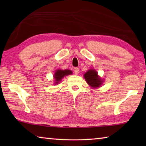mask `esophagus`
I'll return each instance as SVG.
<instances>
[{"label": "esophagus", "mask_w": 146, "mask_h": 146, "mask_svg": "<svg viewBox=\"0 0 146 146\" xmlns=\"http://www.w3.org/2000/svg\"><path fill=\"white\" fill-rule=\"evenodd\" d=\"M74 73H75V75H78L79 73V68H75L74 69Z\"/></svg>", "instance_id": "obj_1"}]
</instances>
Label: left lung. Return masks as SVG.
<instances>
[{"mask_svg":"<svg viewBox=\"0 0 146 146\" xmlns=\"http://www.w3.org/2000/svg\"><path fill=\"white\" fill-rule=\"evenodd\" d=\"M85 80L90 86L93 88H99L104 82L98 75V73L95 70H90L84 75Z\"/></svg>","mask_w":146,"mask_h":146,"instance_id":"left-lung-1","label":"left lung"}]
</instances>
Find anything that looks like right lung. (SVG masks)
I'll return each instance as SVG.
<instances>
[{
    "label": "right lung",
    "instance_id": "1",
    "mask_svg": "<svg viewBox=\"0 0 146 146\" xmlns=\"http://www.w3.org/2000/svg\"><path fill=\"white\" fill-rule=\"evenodd\" d=\"M72 71L70 70H56L55 74H54V79H55V84H58L60 82V81L62 80L64 76H68L69 75H71L72 74Z\"/></svg>",
    "mask_w": 146,
    "mask_h": 146
}]
</instances>
